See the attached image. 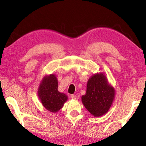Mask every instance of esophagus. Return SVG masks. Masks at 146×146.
<instances>
[{
  "instance_id": "1",
  "label": "esophagus",
  "mask_w": 146,
  "mask_h": 146,
  "mask_svg": "<svg viewBox=\"0 0 146 146\" xmlns=\"http://www.w3.org/2000/svg\"><path fill=\"white\" fill-rule=\"evenodd\" d=\"M70 97L72 98V99H76V96L75 95H70Z\"/></svg>"
}]
</instances>
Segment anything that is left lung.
I'll use <instances>...</instances> for the list:
<instances>
[{"label":"left lung","mask_w":146,"mask_h":146,"mask_svg":"<svg viewBox=\"0 0 146 146\" xmlns=\"http://www.w3.org/2000/svg\"><path fill=\"white\" fill-rule=\"evenodd\" d=\"M115 91L104 73L94 74L87 82L86 94L82 102L92 115L99 117L109 110L114 100Z\"/></svg>","instance_id":"obj_1"}]
</instances>
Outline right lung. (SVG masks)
<instances>
[{
    "label": "right lung",
    "mask_w": 146,
    "mask_h": 146,
    "mask_svg": "<svg viewBox=\"0 0 146 146\" xmlns=\"http://www.w3.org/2000/svg\"><path fill=\"white\" fill-rule=\"evenodd\" d=\"M58 82L53 74L45 75L40 83L38 95L42 105L46 110L56 113L63 108L68 97L58 90Z\"/></svg>",
    "instance_id": "add662e5"
}]
</instances>
